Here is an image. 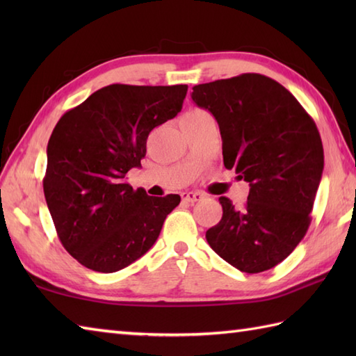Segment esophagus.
<instances>
[{"label":"esophagus","instance_id":"1","mask_svg":"<svg viewBox=\"0 0 356 356\" xmlns=\"http://www.w3.org/2000/svg\"><path fill=\"white\" fill-rule=\"evenodd\" d=\"M202 199H203V194L202 193H194V191H185V193H182V200L188 202V203L200 202Z\"/></svg>","mask_w":356,"mask_h":356}]
</instances>
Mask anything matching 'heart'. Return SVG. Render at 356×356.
I'll return each mask as SVG.
<instances>
[{
    "mask_svg": "<svg viewBox=\"0 0 356 356\" xmlns=\"http://www.w3.org/2000/svg\"><path fill=\"white\" fill-rule=\"evenodd\" d=\"M194 113H202L200 110H193V111H190V115H194Z\"/></svg>",
    "mask_w": 356,
    "mask_h": 356,
    "instance_id": "b5f03b06",
    "label": "heart"
}]
</instances>
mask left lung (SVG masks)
I'll list each match as a JSON object with an SVG mask.
<instances>
[{
	"label": "left lung",
	"instance_id": "8db88e82",
	"mask_svg": "<svg viewBox=\"0 0 356 356\" xmlns=\"http://www.w3.org/2000/svg\"><path fill=\"white\" fill-rule=\"evenodd\" d=\"M191 97L217 120L226 168L249 184L241 209L218 199L223 216L207 231L208 243L241 272L274 268L311 225L324 168L314 119L289 90L259 73L194 86Z\"/></svg>",
	"mask_w": 356,
	"mask_h": 356
}]
</instances>
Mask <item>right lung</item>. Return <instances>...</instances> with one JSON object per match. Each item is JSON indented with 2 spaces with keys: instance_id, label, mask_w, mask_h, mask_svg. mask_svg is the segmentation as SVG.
<instances>
[{
  "instance_id": "right-lung-1",
  "label": "right lung",
  "mask_w": 356,
  "mask_h": 356,
  "mask_svg": "<svg viewBox=\"0 0 356 356\" xmlns=\"http://www.w3.org/2000/svg\"><path fill=\"white\" fill-rule=\"evenodd\" d=\"M188 86L111 84L59 119L42 180L58 237L96 272L127 268L156 243L179 194L151 197L125 174L139 168L153 128L177 116Z\"/></svg>"
}]
</instances>
